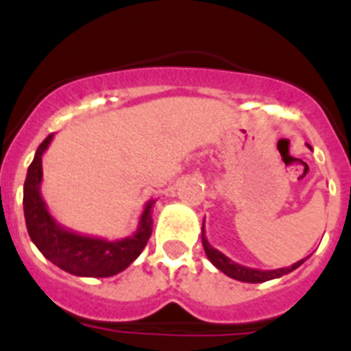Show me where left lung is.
<instances>
[{
    "label": "left lung",
    "instance_id": "obj_1",
    "mask_svg": "<svg viewBox=\"0 0 351 351\" xmlns=\"http://www.w3.org/2000/svg\"><path fill=\"white\" fill-rule=\"evenodd\" d=\"M202 245H204V251H206V255L208 258L211 261L217 269H220L222 273H226L228 277L234 278V280H240V282H251V284H256V282H266V280H271V278H278L282 277V275H288L291 273L293 269L302 264L306 261H299L295 262L293 266L289 267H280V269H255V267H245V266H240L237 262H233L231 258L224 255V253H220L219 250H215L213 245L209 244L208 239H206V234H204V224H202Z\"/></svg>",
    "mask_w": 351,
    "mask_h": 351
}]
</instances>
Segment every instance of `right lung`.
<instances>
[{"label": "right lung", "mask_w": 351, "mask_h": 351, "mask_svg": "<svg viewBox=\"0 0 351 351\" xmlns=\"http://www.w3.org/2000/svg\"><path fill=\"white\" fill-rule=\"evenodd\" d=\"M52 134L40 143L34 160L29 165L23 186V211L27 231L36 247L45 258L63 271L76 277H112L123 271L132 261H136L147 244L153 231L151 208L154 200L145 204L136 233L120 240H106L80 234L58 224L47 211L40 193L43 169L41 156L49 147Z\"/></svg>", "instance_id": "right-lung-1"}]
</instances>
